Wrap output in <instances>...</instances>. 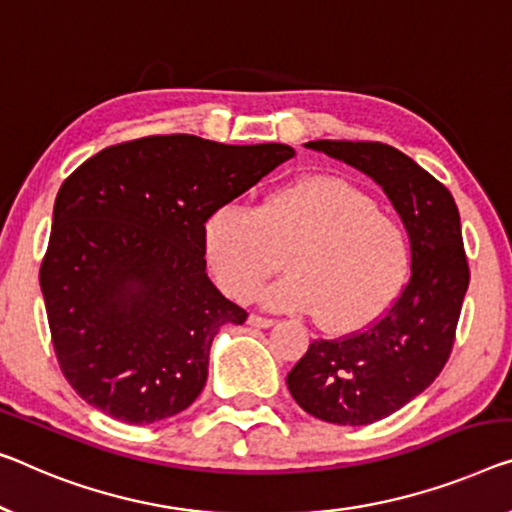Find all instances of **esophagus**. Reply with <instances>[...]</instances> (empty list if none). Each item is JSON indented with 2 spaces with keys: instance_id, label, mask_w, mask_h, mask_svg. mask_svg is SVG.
<instances>
[{
  "instance_id": "1",
  "label": "esophagus",
  "mask_w": 512,
  "mask_h": 512,
  "mask_svg": "<svg viewBox=\"0 0 512 512\" xmlns=\"http://www.w3.org/2000/svg\"><path fill=\"white\" fill-rule=\"evenodd\" d=\"M248 324H250V326H257V329H271V326L276 324V322H273V319H269V317L250 315V317H248Z\"/></svg>"
}]
</instances>
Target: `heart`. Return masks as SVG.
I'll return each instance as SVG.
<instances>
[{
  "instance_id": "b5f03b06",
  "label": "heart",
  "mask_w": 512,
  "mask_h": 512,
  "mask_svg": "<svg viewBox=\"0 0 512 512\" xmlns=\"http://www.w3.org/2000/svg\"><path fill=\"white\" fill-rule=\"evenodd\" d=\"M213 280L250 299L282 257L292 271L259 294L266 308L315 315L331 333L368 329L393 308L411 271L402 225L372 195L340 177H303L269 193L259 209L223 204L202 225Z\"/></svg>"
}]
</instances>
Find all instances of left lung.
I'll list each match as a JSON object with an SVG mask.
<instances>
[{"label":"left lung","mask_w":512,"mask_h":512,"mask_svg":"<svg viewBox=\"0 0 512 512\" xmlns=\"http://www.w3.org/2000/svg\"><path fill=\"white\" fill-rule=\"evenodd\" d=\"M377 181L411 243V278L391 310L363 333L315 340L287 375L303 411L335 425H368L421 395L451 356L469 287L460 211L444 183L381 142L305 144Z\"/></svg>","instance_id":"left-lung-1"}]
</instances>
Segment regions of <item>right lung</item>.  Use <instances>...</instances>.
<instances>
[{
    "label": "right lung",
    "instance_id": "1",
    "mask_svg": "<svg viewBox=\"0 0 512 512\" xmlns=\"http://www.w3.org/2000/svg\"><path fill=\"white\" fill-rule=\"evenodd\" d=\"M292 156L278 142L151 135L98 151L61 183L38 280L82 400L133 425L195 402L213 338L248 317L209 280L202 225Z\"/></svg>",
    "mask_w": 512,
    "mask_h": 512
}]
</instances>
